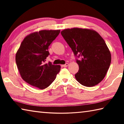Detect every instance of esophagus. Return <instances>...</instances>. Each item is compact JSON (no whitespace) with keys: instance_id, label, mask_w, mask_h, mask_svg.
I'll return each instance as SVG.
<instances>
[{"instance_id":"obj_1","label":"esophagus","mask_w":124,"mask_h":124,"mask_svg":"<svg viewBox=\"0 0 124 124\" xmlns=\"http://www.w3.org/2000/svg\"><path fill=\"white\" fill-rule=\"evenodd\" d=\"M68 65H69V64H68V63H66L65 64L62 65V67H67V66H68Z\"/></svg>"}]
</instances>
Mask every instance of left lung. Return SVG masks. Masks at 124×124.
<instances>
[{
	"instance_id": "1",
	"label": "left lung",
	"mask_w": 124,
	"mask_h": 124,
	"mask_svg": "<svg viewBox=\"0 0 124 124\" xmlns=\"http://www.w3.org/2000/svg\"><path fill=\"white\" fill-rule=\"evenodd\" d=\"M61 33L74 55L80 57L76 60L79 70L75 79L85 86L97 85L106 76L111 63L110 52L104 39L90 29H65Z\"/></svg>"
}]
</instances>
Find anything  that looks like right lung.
<instances>
[{"instance_id": "1", "label": "right lung", "mask_w": 124, "mask_h": 124, "mask_svg": "<svg viewBox=\"0 0 124 124\" xmlns=\"http://www.w3.org/2000/svg\"><path fill=\"white\" fill-rule=\"evenodd\" d=\"M60 30H42L24 38L16 54V63L23 80L39 89H46L56 79L60 65L45 63L49 46Z\"/></svg>"}]
</instances>
